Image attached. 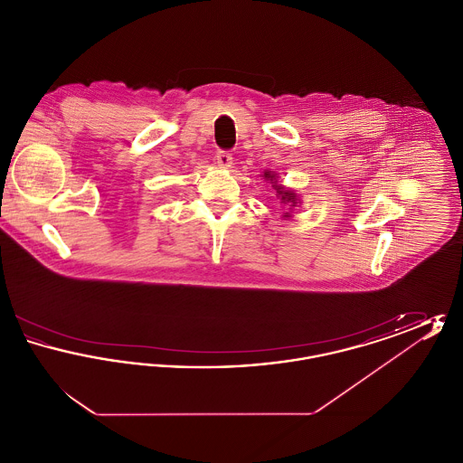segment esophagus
<instances>
[{"mask_svg": "<svg viewBox=\"0 0 463 463\" xmlns=\"http://www.w3.org/2000/svg\"><path fill=\"white\" fill-rule=\"evenodd\" d=\"M215 159H217V165L221 168H229L232 165V155L229 151H219L217 156H215Z\"/></svg>", "mask_w": 463, "mask_h": 463, "instance_id": "obj_1", "label": "esophagus"}]
</instances>
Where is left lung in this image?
Returning a JSON list of instances; mask_svg holds the SVG:
<instances>
[{
  "label": "left lung",
  "instance_id": "obj_1",
  "mask_svg": "<svg viewBox=\"0 0 463 463\" xmlns=\"http://www.w3.org/2000/svg\"><path fill=\"white\" fill-rule=\"evenodd\" d=\"M264 176L267 180H272V178H274V175H270L269 172H265ZM272 184H276V180H274ZM276 191H278V196H281V203H285V204L288 203L289 206H295V204H297V196H295L291 191H285L283 187H276Z\"/></svg>",
  "mask_w": 463,
  "mask_h": 463
}]
</instances>
